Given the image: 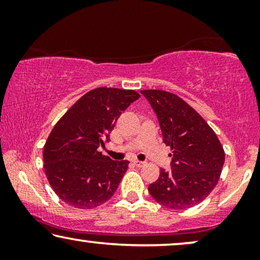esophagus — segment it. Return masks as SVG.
<instances>
[{"mask_svg":"<svg viewBox=\"0 0 260 260\" xmlns=\"http://www.w3.org/2000/svg\"><path fill=\"white\" fill-rule=\"evenodd\" d=\"M134 163H135V166L138 167V168H141V167L145 166V162H142V161H134Z\"/></svg>","mask_w":260,"mask_h":260,"instance_id":"obj_1","label":"esophagus"}]
</instances>
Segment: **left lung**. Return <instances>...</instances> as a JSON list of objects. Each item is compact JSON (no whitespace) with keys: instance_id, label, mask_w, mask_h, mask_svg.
Here are the masks:
<instances>
[{"instance_id":"obj_1","label":"left lung","mask_w":260,"mask_h":260,"mask_svg":"<svg viewBox=\"0 0 260 260\" xmlns=\"http://www.w3.org/2000/svg\"><path fill=\"white\" fill-rule=\"evenodd\" d=\"M157 116L163 142L172 149V172L159 169L149 193L159 205L186 209L200 204L218 183L225 162L219 138L206 120L179 95L144 90Z\"/></svg>"}]
</instances>
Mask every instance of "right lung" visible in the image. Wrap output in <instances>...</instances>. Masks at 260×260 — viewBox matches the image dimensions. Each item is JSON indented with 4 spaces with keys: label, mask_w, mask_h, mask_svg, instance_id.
Here are the masks:
<instances>
[{
    "label": "right lung",
    "mask_w": 260,
    "mask_h": 260,
    "mask_svg": "<svg viewBox=\"0 0 260 260\" xmlns=\"http://www.w3.org/2000/svg\"><path fill=\"white\" fill-rule=\"evenodd\" d=\"M136 91L98 87L71 106L55 124L44 147V168L55 194L80 209L98 207L111 199L129 161L102 154L115 124Z\"/></svg>",
    "instance_id": "add662e5"
}]
</instances>
